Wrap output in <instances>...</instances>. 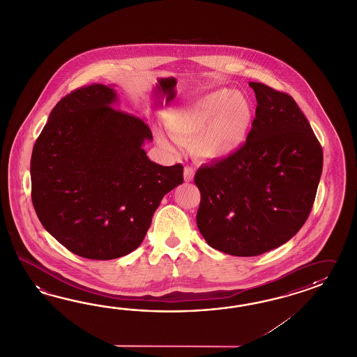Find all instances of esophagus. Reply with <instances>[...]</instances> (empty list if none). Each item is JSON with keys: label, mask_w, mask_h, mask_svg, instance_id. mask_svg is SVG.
Masks as SVG:
<instances>
[{"label": "esophagus", "mask_w": 357, "mask_h": 357, "mask_svg": "<svg viewBox=\"0 0 357 357\" xmlns=\"http://www.w3.org/2000/svg\"><path fill=\"white\" fill-rule=\"evenodd\" d=\"M184 181L185 182H192L193 181V176H195V170L192 166H184Z\"/></svg>", "instance_id": "obj_1"}]
</instances>
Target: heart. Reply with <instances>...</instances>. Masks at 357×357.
I'll use <instances>...</instances> for the list:
<instances>
[{"label":"heart","mask_w":357,"mask_h":357,"mask_svg":"<svg viewBox=\"0 0 357 357\" xmlns=\"http://www.w3.org/2000/svg\"><path fill=\"white\" fill-rule=\"evenodd\" d=\"M252 121L250 100L228 89L213 91L165 114L166 128L175 138L196 139V152L208 160H222L237 152L248 139ZM157 137L169 143L162 131H157Z\"/></svg>","instance_id":"heart-1"}]
</instances>
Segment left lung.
<instances>
[{"instance_id": "obj_1", "label": "left lung", "mask_w": 357, "mask_h": 357, "mask_svg": "<svg viewBox=\"0 0 357 357\" xmlns=\"http://www.w3.org/2000/svg\"><path fill=\"white\" fill-rule=\"evenodd\" d=\"M249 85L257 109L245 144L195 175L199 231L211 248L235 257L270 252L296 235L322 173L321 146L296 100L261 82Z\"/></svg>"}]
</instances>
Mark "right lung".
<instances>
[{
  "instance_id": "1",
  "label": "right lung",
  "mask_w": 357,
  "mask_h": 357,
  "mask_svg": "<svg viewBox=\"0 0 357 357\" xmlns=\"http://www.w3.org/2000/svg\"><path fill=\"white\" fill-rule=\"evenodd\" d=\"M112 86L79 87L54 107L31 158L32 202L45 229L82 258L134 252L183 166L158 165L143 149L147 123L122 112Z\"/></svg>"
}]
</instances>
